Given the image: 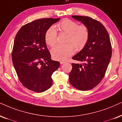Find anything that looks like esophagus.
I'll return each instance as SVG.
<instances>
[{"label":"esophagus","mask_w":122,"mask_h":122,"mask_svg":"<svg viewBox=\"0 0 122 122\" xmlns=\"http://www.w3.org/2000/svg\"><path fill=\"white\" fill-rule=\"evenodd\" d=\"M60 64H61V65H62V64H65V63H66V62L65 61H60Z\"/></svg>","instance_id":"obj_1"}]
</instances>
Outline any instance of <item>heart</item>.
Returning a JSON list of instances; mask_svg holds the SVG:
<instances>
[{
  "label": "heart",
  "instance_id": "b5f03b06",
  "mask_svg": "<svg viewBox=\"0 0 122 122\" xmlns=\"http://www.w3.org/2000/svg\"><path fill=\"white\" fill-rule=\"evenodd\" d=\"M57 27L62 31L67 34L66 44H58L51 50L54 59L64 61L74 53L75 48L81 51L85 47L89 39V30L85 25H78L75 21L65 19L57 25ZM57 32L52 26L48 29L45 35L46 43L49 46H55L57 43Z\"/></svg>",
  "mask_w": 122,
  "mask_h": 122
}]
</instances>
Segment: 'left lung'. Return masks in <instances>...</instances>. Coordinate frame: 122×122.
<instances>
[{
    "mask_svg": "<svg viewBox=\"0 0 122 122\" xmlns=\"http://www.w3.org/2000/svg\"><path fill=\"white\" fill-rule=\"evenodd\" d=\"M88 27L89 39L85 47L72 57L83 62L72 64L69 81L75 88L87 91L97 86L104 78L112 57L110 37L102 24L87 16H72Z\"/></svg>",
    "mask_w": 122,
    "mask_h": 122,
    "instance_id": "8db88e82",
    "label": "left lung"
}]
</instances>
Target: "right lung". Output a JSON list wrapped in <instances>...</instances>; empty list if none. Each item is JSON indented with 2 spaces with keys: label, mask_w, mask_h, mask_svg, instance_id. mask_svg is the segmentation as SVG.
<instances>
[{
  "label": "right lung",
  "mask_w": 122,
  "mask_h": 122,
  "mask_svg": "<svg viewBox=\"0 0 122 122\" xmlns=\"http://www.w3.org/2000/svg\"><path fill=\"white\" fill-rule=\"evenodd\" d=\"M60 20L41 18L23 26L17 33L12 59L20 81L29 90L41 93L51 87L52 74L60 62L51 59L46 45L48 29Z\"/></svg>",
  "instance_id": "right-lung-1"
}]
</instances>
